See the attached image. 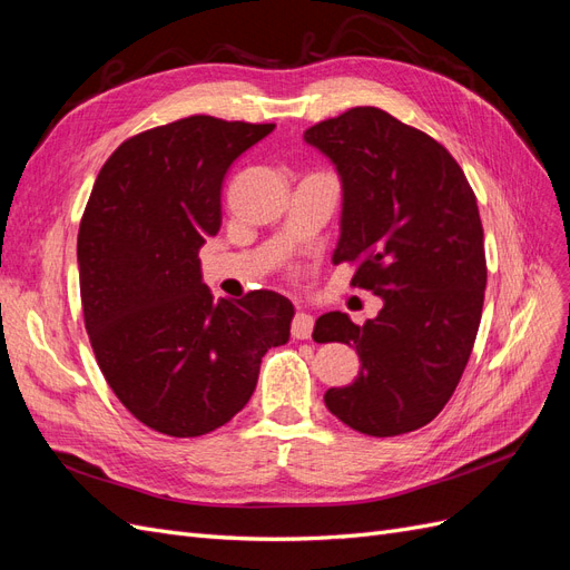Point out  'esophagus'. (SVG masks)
I'll return each instance as SVG.
<instances>
[{"instance_id": "1", "label": "esophagus", "mask_w": 570, "mask_h": 570, "mask_svg": "<svg viewBox=\"0 0 570 570\" xmlns=\"http://www.w3.org/2000/svg\"><path fill=\"white\" fill-rule=\"evenodd\" d=\"M314 331V316L306 312H297L295 318H292V337L297 340H308Z\"/></svg>"}]
</instances>
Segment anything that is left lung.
Wrapping results in <instances>:
<instances>
[{
    "mask_svg": "<svg viewBox=\"0 0 570 570\" xmlns=\"http://www.w3.org/2000/svg\"><path fill=\"white\" fill-rule=\"evenodd\" d=\"M342 183L333 264L383 297L364 325L342 312L316 321V342L356 347L358 377L325 392L342 423L392 438L433 421L450 402L478 335L488 266L473 189L433 137L383 109L356 107L304 132Z\"/></svg>",
    "mask_w": 570,
    "mask_h": 570,
    "instance_id": "obj_1",
    "label": "left lung"
}]
</instances>
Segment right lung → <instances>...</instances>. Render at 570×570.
I'll use <instances>...</instances> for the list:
<instances>
[{"instance_id":"right-lung-1","label":"right lung","mask_w":570,"mask_h":570,"mask_svg":"<svg viewBox=\"0 0 570 570\" xmlns=\"http://www.w3.org/2000/svg\"><path fill=\"white\" fill-rule=\"evenodd\" d=\"M189 116L130 137L101 166L78 230L85 327L109 387L170 438H199L243 411L262 356L289 340L278 292L214 299L199 249L220 228L230 164L273 130Z\"/></svg>"}]
</instances>
